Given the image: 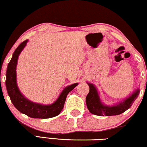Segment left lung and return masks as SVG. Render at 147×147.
I'll list each match as a JSON object with an SVG mask.
<instances>
[{
	"label": "left lung",
	"mask_w": 147,
	"mask_h": 147,
	"mask_svg": "<svg viewBox=\"0 0 147 147\" xmlns=\"http://www.w3.org/2000/svg\"><path fill=\"white\" fill-rule=\"evenodd\" d=\"M88 84L89 87V92L86 98L87 107L91 113L98 116L117 115L123 113L130 108L140 92L139 89H136L123 102H121L115 106H108L101 102L98 91L93 84L90 83Z\"/></svg>",
	"instance_id": "left-lung-1"
}]
</instances>
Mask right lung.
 Wrapping results in <instances>:
<instances>
[{"mask_svg":"<svg viewBox=\"0 0 147 147\" xmlns=\"http://www.w3.org/2000/svg\"><path fill=\"white\" fill-rule=\"evenodd\" d=\"M28 40L19 45L14 51L6 71V86L12 104L20 112L35 119H48L58 115L63 108L67 95L78 85V83L66 87L59 94L58 99L51 105H42L26 98L22 94L17 85L16 67L20 53L26 46Z\"/></svg>","mask_w":147,"mask_h":147,"instance_id":"obj_1","label":"right lung"}]
</instances>
